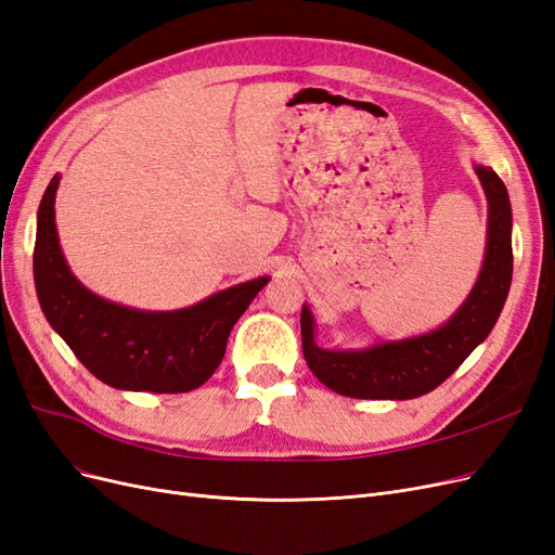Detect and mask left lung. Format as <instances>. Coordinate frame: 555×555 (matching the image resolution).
<instances>
[{
    "label": "left lung",
    "instance_id": "left-lung-1",
    "mask_svg": "<svg viewBox=\"0 0 555 555\" xmlns=\"http://www.w3.org/2000/svg\"><path fill=\"white\" fill-rule=\"evenodd\" d=\"M475 175L489 202L487 253L480 278L462 308L431 333L360 351H335L317 347L314 317L302 305V356L323 386L356 399H413L441 386L487 339L512 284V206L505 183L491 167L477 165Z\"/></svg>",
    "mask_w": 555,
    "mask_h": 555
}]
</instances>
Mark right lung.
Here are the masks:
<instances>
[{"label": "right lung", "instance_id": "add662e5", "mask_svg": "<svg viewBox=\"0 0 555 555\" xmlns=\"http://www.w3.org/2000/svg\"><path fill=\"white\" fill-rule=\"evenodd\" d=\"M60 177L36 216L34 282L41 310L82 365L103 384L135 392H188L224 358L227 337L271 278H257L175 312L132 310L91 294L64 259L54 224Z\"/></svg>", "mask_w": 555, "mask_h": 555}]
</instances>
